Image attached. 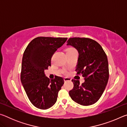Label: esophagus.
Instances as JSON below:
<instances>
[{"mask_svg":"<svg viewBox=\"0 0 127 127\" xmlns=\"http://www.w3.org/2000/svg\"><path fill=\"white\" fill-rule=\"evenodd\" d=\"M64 81H65V82L70 81H71V79L69 78H67V77H65V78H64Z\"/></svg>","mask_w":127,"mask_h":127,"instance_id":"obj_1","label":"esophagus"}]
</instances>
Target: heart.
I'll use <instances>...</instances> for the list:
<instances>
[{"instance_id":"obj_1","label":"heart","mask_w":127,"mask_h":127,"mask_svg":"<svg viewBox=\"0 0 127 127\" xmlns=\"http://www.w3.org/2000/svg\"><path fill=\"white\" fill-rule=\"evenodd\" d=\"M72 50H75L74 49H73V48H68L67 50H66V51H72Z\"/></svg>"}]
</instances>
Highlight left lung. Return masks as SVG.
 <instances>
[{
    "label": "left lung",
    "mask_w": 127,
    "mask_h": 127,
    "mask_svg": "<svg viewBox=\"0 0 127 127\" xmlns=\"http://www.w3.org/2000/svg\"><path fill=\"white\" fill-rule=\"evenodd\" d=\"M67 46H72L78 52L76 71L84 77L85 82L72 79L73 89L69 92L72 99L83 106L94 104L104 92L109 79L107 56L97 42L88 38H69Z\"/></svg>",
    "instance_id": "obj_1"
}]
</instances>
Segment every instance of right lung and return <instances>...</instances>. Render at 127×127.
I'll list each match as a JSON object with an SVG mask.
<instances>
[{
  "mask_svg": "<svg viewBox=\"0 0 127 127\" xmlns=\"http://www.w3.org/2000/svg\"><path fill=\"white\" fill-rule=\"evenodd\" d=\"M67 38L38 37L31 41L23 53L21 81L31 102L45 110L55 104L64 82L62 77L48 78L44 70L51 66V58Z\"/></svg>",
  "mask_w": 127,
  "mask_h": 127,
  "instance_id": "right-lung-1",
  "label": "right lung"
}]
</instances>
